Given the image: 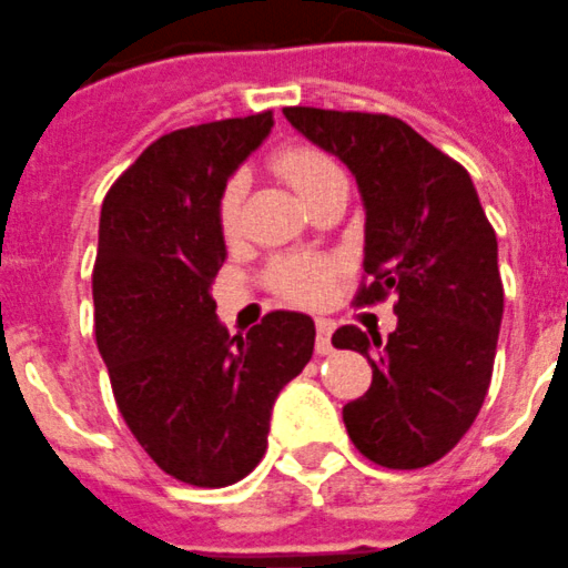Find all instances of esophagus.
I'll list each match as a JSON object with an SVG mask.
<instances>
[{"mask_svg":"<svg viewBox=\"0 0 568 568\" xmlns=\"http://www.w3.org/2000/svg\"><path fill=\"white\" fill-rule=\"evenodd\" d=\"M335 324L329 318H316V352L318 355H329L333 344H329V335H333Z\"/></svg>","mask_w":568,"mask_h":568,"instance_id":"1","label":"esophagus"}]
</instances>
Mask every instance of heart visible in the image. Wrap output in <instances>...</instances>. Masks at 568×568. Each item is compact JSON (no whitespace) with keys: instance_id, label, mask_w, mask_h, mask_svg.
<instances>
[{"instance_id":"obj_1","label":"heart","mask_w":568,"mask_h":568,"mask_svg":"<svg viewBox=\"0 0 568 568\" xmlns=\"http://www.w3.org/2000/svg\"><path fill=\"white\" fill-rule=\"evenodd\" d=\"M272 169L277 172V178H283L302 196L305 205H311L327 189V183L341 178L335 163L322 150L305 144L283 146L280 152H274ZM241 194H244V178L241 174H233L219 191L216 227L224 241H233L241 230ZM333 274V263L322 261V257L288 255L277 257L268 266L266 283L283 300L296 302V305H318L327 296Z\"/></svg>"}]
</instances>
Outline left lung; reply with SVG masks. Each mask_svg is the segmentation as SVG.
Here are the masks:
<instances>
[{"label":"left lung","mask_w":568,"mask_h":568,"mask_svg":"<svg viewBox=\"0 0 568 568\" xmlns=\"http://www.w3.org/2000/svg\"><path fill=\"white\" fill-rule=\"evenodd\" d=\"M305 138L349 166L366 207L363 283L352 305L396 296L388 338L346 324L335 349H355L372 385L344 405L363 458L385 469L442 460L480 413L503 322L497 235L469 172L385 113L283 108Z\"/></svg>","instance_id":"obj_1"}]
</instances>
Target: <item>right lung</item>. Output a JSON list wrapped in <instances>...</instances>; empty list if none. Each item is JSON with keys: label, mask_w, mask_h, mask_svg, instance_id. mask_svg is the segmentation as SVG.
Instances as JSON below:
<instances>
[{"label": "right lung", "mask_w": 568, "mask_h": 568, "mask_svg": "<svg viewBox=\"0 0 568 568\" xmlns=\"http://www.w3.org/2000/svg\"><path fill=\"white\" fill-rule=\"evenodd\" d=\"M274 124L272 110L152 141L110 185L93 263V327L110 388L144 453L174 480L224 488L266 455L283 385L313 355V318L272 311L246 335L216 318V200Z\"/></svg>", "instance_id": "obj_1"}]
</instances>
